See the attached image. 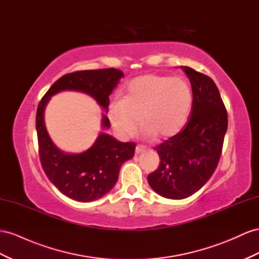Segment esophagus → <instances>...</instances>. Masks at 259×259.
<instances>
[{
    "label": "esophagus",
    "mask_w": 259,
    "mask_h": 259,
    "mask_svg": "<svg viewBox=\"0 0 259 259\" xmlns=\"http://www.w3.org/2000/svg\"><path fill=\"white\" fill-rule=\"evenodd\" d=\"M146 150V147L145 146H143V145H138V146H136V149H135V152L137 153H141V152H144Z\"/></svg>",
    "instance_id": "1"
}]
</instances>
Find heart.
Returning a JSON list of instances; mask_svg holds the SVG:
<instances>
[{"mask_svg": "<svg viewBox=\"0 0 259 259\" xmlns=\"http://www.w3.org/2000/svg\"><path fill=\"white\" fill-rule=\"evenodd\" d=\"M193 109V92L184 78L148 74L132 79L124 98H114L109 118L121 137H128L141 125L148 135L169 138L185 127Z\"/></svg>", "mask_w": 259, "mask_h": 259, "instance_id": "1", "label": "heart"}]
</instances>
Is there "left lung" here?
<instances>
[{
    "instance_id": "8db88e82",
    "label": "left lung",
    "mask_w": 259,
    "mask_h": 259,
    "mask_svg": "<svg viewBox=\"0 0 259 259\" xmlns=\"http://www.w3.org/2000/svg\"><path fill=\"white\" fill-rule=\"evenodd\" d=\"M190 78L193 109L185 127L156 147L160 165L148 176L159 195L184 199L211 178L220 160L228 114L218 88L209 76L181 66Z\"/></svg>"
}]
</instances>
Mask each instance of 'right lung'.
<instances>
[{
	"mask_svg": "<svg viewBox=\"0 0 259 259\" xmlns=\"http://www.w3.org/2000/svg\"><path fill=\"white\" fill-rule=\"evenodd\" d=\"M124 76L115 68L77 71L62 76L38 104L36 128L41 165L51 183L65 196L77 201H93L112 190L122 164L134 157L135 143H122L108 134L98 136L95 144L81 153H65L52 143L45 125L44 113L50 98L63 90H76L94 97L107 110L109 96ZM102 126L110 127L103 114Z\"/></svg>",
	"mask_w": 259,
	"mask_h": 259,
	"instance_id": "right-lung-1",
	"label": "right lung"
}]
</instances>
